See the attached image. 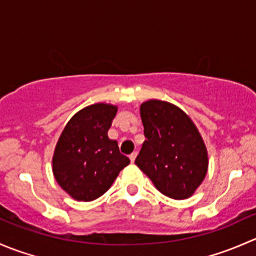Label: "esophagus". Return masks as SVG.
Masks as SVG:
<instances>
[{
  "label": "esophagus",
  "mask_w": 256,
  "mask_h": 256,
  "mask_svg": "<svg viewBox=\"0 0 256 256\" xmlns=\"http://www.w3.org/2000/svg\"><path fill=\"white\" fill-rule=\"evenodd\" d=\"M136 156H138V154H136V152H132V154H131L130 156H128V157H130V161H131V162H134V161H135Z\"/></svg>",
  "instance_id": "obj_1"
}]
</instances>
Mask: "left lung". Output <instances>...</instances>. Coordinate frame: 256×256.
Returning a JSON list of instances; mask_svg holds the SVG:
<instances>
[{
	"label": "left lung",
	"mask_w": 256,
	"mask_h": 256,
	"mask_svg": "<svg viewBox=\"0 0 256 256\" xmlns=\"http://www.w3.org/2000/svg\"><path fill=\"white\" fill-rule=\"evenodd\" d=\"M140 112L146 140L136 166L162 194L186 200L208 168L207 150L197 128L180 108L161 100L144 102Z\"/></svg>",
	"instance_id": "1"
}]
</instances>
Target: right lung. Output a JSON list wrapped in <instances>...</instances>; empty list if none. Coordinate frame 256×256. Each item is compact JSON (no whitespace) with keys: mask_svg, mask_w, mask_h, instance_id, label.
<instances>
[{"mask_svg":"<svg viewBox=\"0 0 256 256\" xmlns=\"http://www.w3.org/2000/svg\"><path fill=\"white\" fill-rule=\"evenodd\" d=\"M118 108L94 104L80 110L64 128L53 156L56 182L74 200H94L104 194L130 160L108 138Z\"/></svg>","mask_w":256,"mask_h":256,"instance_id":"obj_1","label":"right lung"}]
</instances>
